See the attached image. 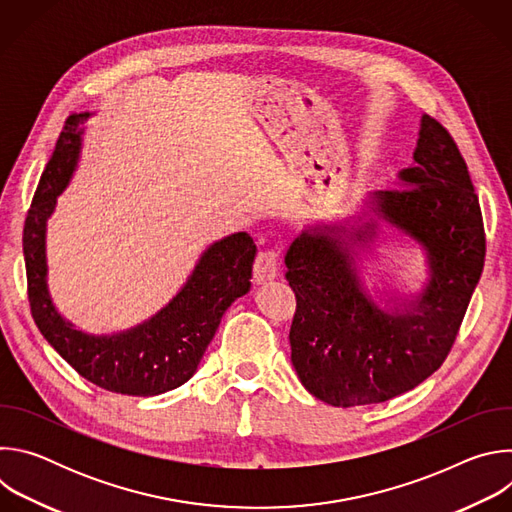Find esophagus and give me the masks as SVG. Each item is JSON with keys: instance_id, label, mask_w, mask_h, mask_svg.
Returning <instances> with one entry per match:
<instances>
[{"instance_id": "1", "label": "esophagus", "mask_w": 512, "mask_h": 512, "mask_svg": "<svg viewBox=\"0 0 512 512\" xmlns=\"http://www.w3.org/2000/svg\"><path fill=\"white\" fill-rule=\"evenodd\" d=\"M253 269H255V279L259 283L275 279L277 277V269H279V255L275 251H271V249L259 251Z\"/></svg>"}]
</instances>
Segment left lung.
<instances>
[{
  "instance_id": "8db88e82",
  "label": "left lung",
  "mask_w": 512,
  "mask_h": 512,
  "mask_svg": "<svg viewBox=\"0 0 512 512\" xmlns=\"http://www.w3.org/2000/svg\"><path fill=\"white\" fill-rule=\"evenodd\" d=\"M397 178L401 188L373 192L367 204L425 251L429 279L415 300L389 312L364 291L352 245L377 237L375 218L310 227L285 253L298 300L291 362L302 385L334 407L389 401L440 369L482 275L478 196L456 141L429 115L413 164Z\"/></svg>"
}]
</instances>
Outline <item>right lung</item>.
<instances>
[{"instance_id": "obj_1", "label": "right lung", "mask_w": 512, "mask_h": 512, "mask_svg": "<svg viewBox=\"0 0 512 512\" xmlns=\"http://www.w3.org/2000/svg\"><path fill=\"white\" fill-rule=\"evenodd\" d=\"M87 117L81 113L66 121L26 216L28 300L42 336L83 379L111 393L154 397L196 373L223 314L251 289L257 247L247 233L212 243L170 304L125 332L95 336L66 322L48 291L46 223L77 168Z\"/></svg>"}]
</instances>
